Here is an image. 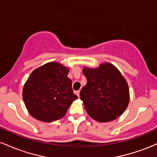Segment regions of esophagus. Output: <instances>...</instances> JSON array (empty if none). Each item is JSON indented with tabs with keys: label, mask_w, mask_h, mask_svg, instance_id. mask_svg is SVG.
I'll return each instance as SVG.
<instances>
[{
	"label": "esophagus",
	"mask_w": 157,
	"mask_h": 157,
	"mask_svg": "<svg viewBox=\"0 0 157 157\" xmlns=\"http://www.w3.org/2000/svg\"><path fill=\"white\" fill-rule=\"evenodd\" d=\"M75 94L77 95V96H78V97L79 98V94H80V90H77V91H75Z\"/></svg>",
	"instance_id": "esophagus-1"
}]
</instances>
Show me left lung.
I'll use <instances>...</instances> for the list:
<instances>
[{
    "instance_id": "1",
    "label": "left lung",
    "mask_w": 157,
    "mask_h": 157,
    "mask_svg": "<svg viewBox=\"0 0 157 157\" xmlns=\"http://www.w3.org/2000/svg\"><path fill=\"white\" fill-rule=\"evenodd\" d=\"M87 84L80 92L88 115L99 122L115 120L128 106L129 87L113 64L102 63L96 68L84 67Z\"/></svg>"
}]
</instances>
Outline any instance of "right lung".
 <instances>
[{
    "label": "right lung",
    "mask_w": 157,
    "mask_h": 157,
    "mask_svg": "<svg viewBox=\"0 0 157 157\" xmlns=\"http://www.w3.org/2000/svg\"><path fill=\"white\" fill-rule=\"evenodd\" d=\"M70 68L51 61L33 70L23 88L28 112L38 120L51 122L64 117L78 96L73 93Z\"/></svg>",
    "instance_id": "right-lung-1"
}]
</instances>
